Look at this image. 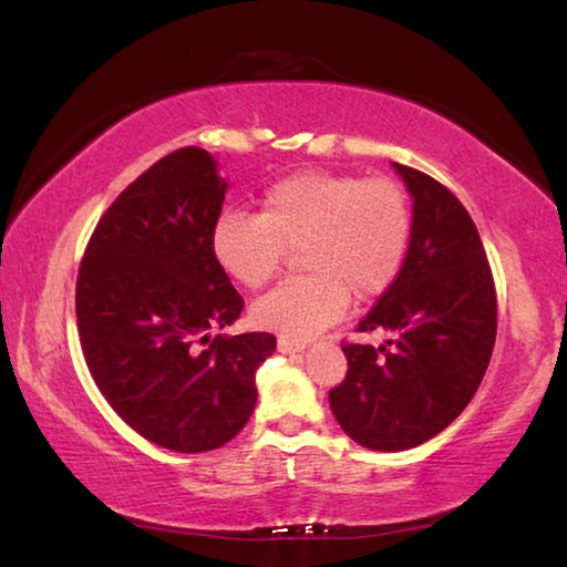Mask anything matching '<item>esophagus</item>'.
Returning <instances> with one entry per match:
<instances>
[{
    "label": "esophagus",
    "instance_id": "34e87169",
    "mask_svg": "<svg viewBox=\"0 0 567 567\" xmlns=\"http://www.w3.org/2000/svg\"><path fill=\"white\" fill-rule=\"evenodd\" d=\"M307 348V343L305 340H295V338H287V336H280L278 338V350L280 352H299V350H305Z\"/></svg>",
    "mask_w": 567,
    "mask_h": 567
}]
</instances>
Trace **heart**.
I'll list each match as a JSON object with an SVG mask.
<instances>
[{"mask_svg":"<svg viewBox=\"0 0 567 567\" xmlns=\"http://www.w3.org/2000/svg\"><path fill=\"white\" fill-rule=\"evenodd\" d=\"M413 239V209L401 183L336 171H297L272 181L258 215L224 213L209 246L219 268L248 289L268 285L297 248L305 275L254 305V321L305 340L346 313L350 295L370 301L396 282Z\"/></svg>","mask_w":567,"mask_h":567,"instance_id":"heart-1","label":"heart"}]
</instances>
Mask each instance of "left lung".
Here are the masks:
<instances>
[{"label":"left lung","instance_id":"1","mask_svg":"<svg viewBox=\"0 0 567 567\" xmlns=\"http://www.w3.org/2000/svg\"><path fill=\"white\" fill-rule=\"evenodd\" d=\"M393 166L413 195V239L396 282L358 323V333L391 338L343 343L348 374L328 391L340 427L377 452L411 450L452 425L497 333L493 270L466 207L423 171Z\"/></svg>","mask_w":567,"mask_h":567}]
</instances>
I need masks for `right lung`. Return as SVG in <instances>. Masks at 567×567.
I'll return each instance as SVG.
<instances>
[{
    "mask_svg": "<svg viewBox=\"0 0 567 567\" xmlns=\"http://www.w3.org/2000/svg\"><path fill=\"white\" fill-rule=\"evenodd\" d=\"M224 183L200 147L152 164L101 215L76 275V328L99 391L166 450L227 444L251 417L272 333H207L244 299L209 246Z\"/></svg>",
    "mask_w": 567,
    "mask_h": 567,
    "instance_id": "1",
    "label": "right lung"
}]
</instances>
